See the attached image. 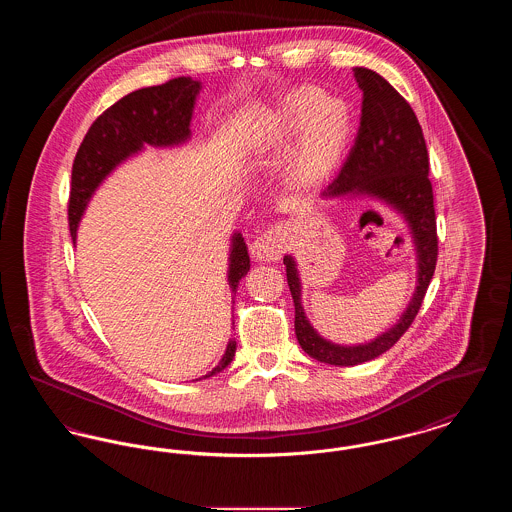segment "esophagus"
<instances>
[{"instance_id":"obj_1","label":"esophagus","mask_w":512,"mask_h":512,"mask_svg":"<svg viewBox=\"0 0 512 512\" xmlns=\"http://www.w3.org/2000/svg\"><path fill=\"white\" fill-rule=\"evenodd\" d=\"M284 245L286 232L282 226L274 224L255 238V242L251 244V253L261 261H278L284 253Z\"/></svg>"}]
</instances>
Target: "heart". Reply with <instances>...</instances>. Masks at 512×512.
Segmentation results:
<instances>
[{
	"mask_svg": "<svg viewBox=\"0 0 512 512\" xmlns=\"http://www.w3.org/2000/svg\"><path fill=\"white\" fill-rule=\"evenodd\" d=\"M274 136L292 140L301 130L293 155V172L303 180L318 178L340 155L351 128V117L338 99H326L317 88H299L274 113Z\"/></svg>",
	"mask_w": 512,
	"mask_h": 512,
	"instance_id": "obj_1",
	"label": "heart"
}]
</instances>
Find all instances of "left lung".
<instances>
[{
	"instance_id": "left-lung-1",
	"label": "left lung",
	"mask_w": 512,
	"mask_h": 512,
	"mask_svg": "<svg viewBox=\"0 0 512 512\" xmlns=\"http://www.w3.org/2000/svg\"><path fill=\"white\" fill-rule=\"evenodd\" d=\"M363 90L361 126L340 174L322 192L326 197L366 194L391 203L409 222L418 253V286L413 301L390 332L376 340L343 347L320 338L301 307V284L292 257H284L295 307V336L305 353L320 363L361 365L391 349L418 315L438 263V228L434 192L428 178L430 159L413 107L390 82L370 69L355 67Z\"/></svg>"
}]
</instances>
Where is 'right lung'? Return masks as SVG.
I'll use <instances>...</instances> for the list:
<instances>
[{
    "instance_id": "obj_1",
    "label": "right lung",
    "mask_w": 512,
    "mask_h": 512,
    "mask_svg": "<svg viewBox=\"0 0 512 512\" xmlns=\"http://www.w3.org/2000/svg\"><path fill=\"white\" fill-rule=\"evenodd\" d=\"M199 82L190 78H172L165 84L136 90L105 109L76 151L69 195V230L76 240V228L86 203L99 182L128 155L149 146H176L190 138V121ZM249 270V255L242 234L232 238L228 282L236 292L240 280ZM236 353V340L228 341L219 366L207 376L219 374L230 365Z\"/></svg>"
}]
</instances>
